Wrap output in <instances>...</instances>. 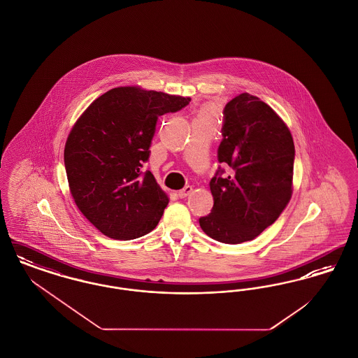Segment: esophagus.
Returning a JSON list of instances; mask_svg holds the SVG:
<instances>
[{"instance_id":"34e87169","label":"esophagus","mask_w":358,"mask_h":358,"mask_svg":"<svg viewBox=\"0 0 358 358\" xmlns=\"http://www.w3.org/2000/svg\"><path fill=\"white\" fill-rule=\"evenodd\" d=\"M192 187H189V185H187L185 187H182L181 190H178V197H181V199H184V197H187V196H189L190 193H192Z\"/></svg>"}]
</instances>
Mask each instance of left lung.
Returning <instances> with one entry per match:
<instances>
[{"label": "left lung", "mask_w": 358, "mask_h": 358, "mask_svg": "<svg viewBox=\"0 0 358 358\" xmlns=\"http://www.w3.org/2000/svg\"><path fill=\"white\" fill-rule=\"evenodd\" d=\"M222 115V168L209 182L213 208L199 222L209 238L238 244L260 235L289 204L295 148L285 122L257 96L240 94Z\"/></svg>", "instance_id": "left-lung-1"}]
</instances>
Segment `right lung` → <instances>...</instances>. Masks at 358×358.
I'll list each match as a JSON object with an SVG mask.
<instances>
[{
    "label": "right lung",
    "instance_id": "obj_1",
    "mask_svg": "<svg viewBox=\"0 0 358 358\" xmlns=\"http://www.w3.org/2000/svg\"><path fill=\"white\" fill-rule=\"evenodd\" d=\"M190 98L118 87L90 104L69 133L64 166L71 194L103 235L133 240L153 231L169 203L143 169L158 117Z\"/></svg>",
    "mask_w": 358,
    "mask_h": 358
}]
</instances>
